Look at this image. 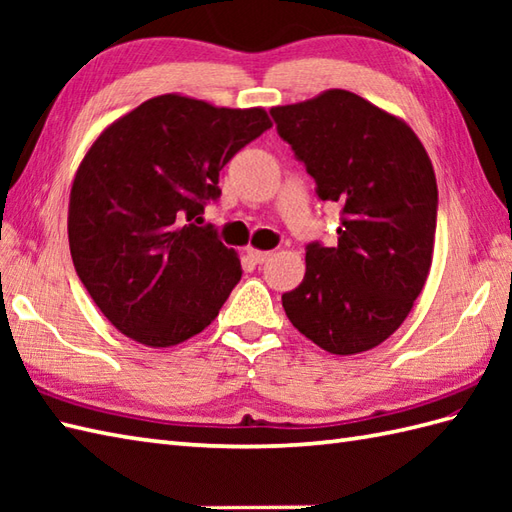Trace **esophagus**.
I'll use <instances>...</instances> for the list:
<instances>
[{
  "label": "esophagus",
  "instance_id": "1",
  "mask_svg": "<svg viewBox=\"0 0 512 512\" xmlns=\"http://www.w3.org/2000/svg\"><path fill=\"white\" fill-rule=\"evenodd\" d=\"M246 253H248L250 259H253L255 264H264V262H268L270 257H273V253H270V250H259V248H253V246H248Z\"/></svg>",
  "mask_w": 512,
  "mask_h": 512
}]
</instances>
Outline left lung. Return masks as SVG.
<instances>
[{
	"label": "left lung",
	"instance_id": "left-lung-1",
	"mask_svg": "<svg viewBox=\"0 0 512 512\" xmlns=\"http://www.w3.org/2000/svg\"><path fill=\"white\" fill-rule=\"evenodd\" d=\"M270 114L319 198L343 204L339 244L308 246L284 310L325 352L372 350L407 319L431 268L438 184L427 149L402 118L347 90Z\"/></svg>",
	"mask_w": 512,
	"mask_h": 512
}]
</instances>
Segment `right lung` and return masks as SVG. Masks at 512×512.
<instances>
[{"mask_svg": "<svg viewBox=\"0 0 512 512\" xmlns=\"http://www.w3.org/2000/svg\"><path fill=\"white\" fill-rule=\"evenodd\" d=\"M273 127L264 107L231 110L162 94L107 125L74 173L68 239L76 275L118 332L147 347L200 334L242 266L193 220L220 171Z\"/></svg>", "mask_w": 512, "mask_h": 512, "instance_id": "right-lung-1", "label": "right lung"}]
</instances>
